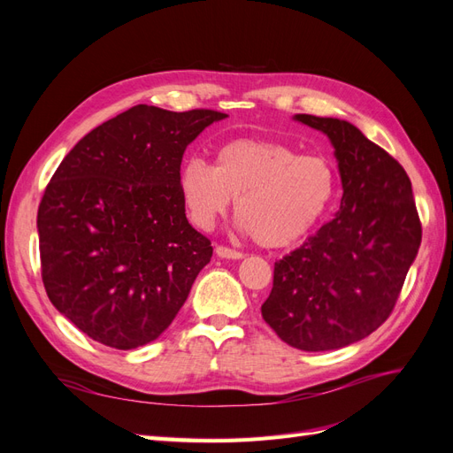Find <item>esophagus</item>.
Instances as JSON below:
<instances>
[{"instance_id":"obj_1","label":"esophagus","mask_w":453,"mask_h":453,"mask_svg":"<svg viewBox=\"0 0 453 453\" xmlns=\"http://www.w3.org/2000/svg\"><path fill=\"white\" fill-rule=\"evenodd\" d=\"M215 253H217L219 258H230V260H240V258H243V253L234 251V250H230V248H225V245H217Z\"/></svg>"}]
</instances>
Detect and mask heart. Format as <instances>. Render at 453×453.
Segmentation results:
<instances>
[{
    "label": "heart",
    "instance_id": "heart-1",
    "mask_svg": "<svg viewBox=\"0 0 453 453\" xmlns=\"http://www.w3.org/2000/svg\"><path fill=\"white\" fill-rule=\"evenodd\" d=\"M180 195L198 228L211 230L236 198V226L268 250L287 248L319 223L331 205L338 175L331 158L300 155L272 140H234L215 155L180 170Z\"/></svg>",
    "mask_w": 453,
    "mask_h": 453
}]
</instances>
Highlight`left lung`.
<instances>
[{
	"instance_id": "left-lung-1",
	"label": "left lung",
	"mask_w": 453,
	"mask_h": 453,
	"mask_svg": "<svg viewBox=\"0 0 453 453\" xmlns=\"http://www.w3.org/2000/svg\"><path fill=\"white\" fill-rule=\"evenodd\" d=\"M334 147L340 211L273 265L260 308L285 344L331 351L355 344L389 318L421 243L404 168L348 120L295 115Z\"/></svg>"
}]
</instances>
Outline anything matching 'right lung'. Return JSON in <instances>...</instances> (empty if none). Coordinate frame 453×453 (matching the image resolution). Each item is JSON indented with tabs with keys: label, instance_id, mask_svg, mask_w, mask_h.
I'll return each instance as SVG.
<instances>
[{
	"label": "right lung",
	"instance_id": "add662e5",
	"mask_svg": "<svg viewBox=\"0 0 453 453\" xmlns=\"http://www.w3.org/2000/svg\"><path fill=\"white\" fill-rule=\"evenodd\" d=\"M225 117L134 105L54 172L37 211L41 276L52 306L88 338L135 349L185 304L213 248L188 225L177 180L187 145Z\"/></svg>",
	"mask_w": 453,
	"mask_h": 453
}]
</instances>
